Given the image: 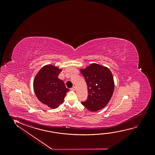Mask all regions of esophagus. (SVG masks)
<instances>
[{"label":"esophagus","instance_id":"obj_1","mask_svg":"<svg viewBox=\"0 0 155 155\" xmlns=\"http://www.w3.org/2000/svg\"><path fill=\"white\" fill-rule=\"evenodd\" d=\"M70 89H71V91H75V90H76V87H75V86H73Z\"/></svg>","mask_w":155,"mask_h":155}]
</instances>
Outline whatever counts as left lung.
Returning <instances> with one entry per match:
<instances>
[{
    "instance_id": "obj_1",
    "label": "left lung",
    "mask_w": 155,
    "mask_h": 155,
    "mask_svg": "<svg viewBox=\"0 0 155 155\" xmlns=\"http://www.w3.org/2000/svg\"><path fill=\"white\" fill-rule=\"evenodd\" d=\"M88 87V98L81 104L87 110L95 112L108 104L114 89V82L110 70L105 66L91 64L81 69Z\"/></svg>"
}]
</instances>
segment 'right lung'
I'll return each instance as SVG.
<instances>
[{
  "label": "right lung",
  "mask_w": 155,
  "mask_h": 155,
  "mask_svg": "<svg viewBox=\"0 0 155 155\" xmlns=\"http://www.w3.org/2000/svg\"><path fill=\"white\" fill-rule=\"evenodd\" d=\"M61 71L57 67L48 64L39 70L33 81L34 92L38 100L52 109L63 103L69 91L64 81L58 78Z\"/></svg>",
  "instance_id": "obj_1"
}]
</instances>
